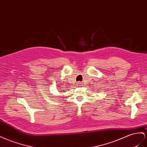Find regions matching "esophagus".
<instances>
[{"instance_id": "1", "label": "esophagus", "mask_w": 147, "mask_h": 147, "mask_svg": "<svg viewBox=\"0 0 147 147\" xmlns=\"http://www.w3.org/2000/svg\"><path fill=\"white\" fill-rule=\"evenodd\" d=\"M81 85H82V83L80 82H77V83H76V85H77V86H80Z\"/></svg>"}]
</instances>
